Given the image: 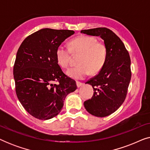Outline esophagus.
<instances>
[{
  "instance_id": "esophagus-1",
  "label": "esophagus",
  "mask_w": 150,
  "mask_h": 150,
  "mask_svg": "<svg viewBox=\"0 0 150 150\" xmlns=\"http://www.w3.org/2000/svg\"><path fill=\"white\" fill-rule=\"evenodd\" d=\"M76 85H77V87H81V86L83 85V83H81V82L77 81V82H76Z\"/></svg>"
}]
</instances>
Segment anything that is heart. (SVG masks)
<instances>
[{
	"mask_svg": "<svg viewBox=\"0 0 150 150\" xmlns=\"http://www.w3.org/2000/svg\"><path fill=\"white\" fill-rule=\"evenodd\" d=\"M74 55H80L77 63L79 65L71 67L67 71L69 77L83 79L91 71L97 74L103 68L107 59V48L105 44L98 42L92 36L81 35L74 39L69 43V48L63 45L58 46L56 51L57 60L63 68L69 66Z\"/></svg>",
	"mask_w": 150,
	"mask_h": 150,
	"instance_id": "obj_1",
	"label": "heart"
}]
</instances>
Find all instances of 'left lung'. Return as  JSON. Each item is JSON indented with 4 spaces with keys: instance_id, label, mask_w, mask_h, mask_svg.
<instances>
[{
    "instance_id": "obj_1",
    "label": "left lung",
    "mask_w": 150,
    "mask_h": 150,
    "mask_svg": "<svg viewBox=\"0 0 150 150\" xmlns=\"http://www.w3.org/2000/svg\"><path fill=\"white\" fill-rule=\"evenodd\" d=\"M81 33L100 36L107 48V59L100 72L87 83L92 86L91 99L84 102L92 115L104 117L116 111L126 99L131 79L130 58L124 43L107 28L82 30Z\"/></svg>"
}]
</instances>
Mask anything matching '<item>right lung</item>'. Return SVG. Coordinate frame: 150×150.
I'll return each mask as SVG.
<instances>
[{
    "label": "right lung",
    "mask_w": 150,
    "mask_h": 150,
    "mask_svg": "<svg viewBox=\"0 0 150 150\" xmlns=\"http://www.w3.org/2000/svg\"><path fill=\"white\" fill-rule=\"evenodd\" d=\"M74 33L43 28L28 36L18 49L13 66L16 95L24 109L39 120L57 116L67 95L76 89V81L63 72L56 57L58 46Z\"/></svg>",
    "instance_id": "right-lung-1"
}]
</instances>
